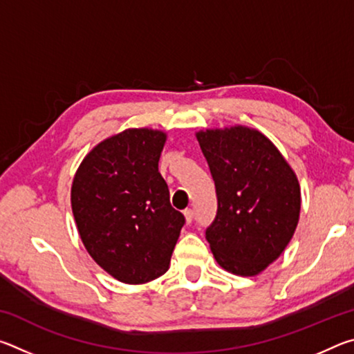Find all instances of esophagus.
<instances>
[{
  "mask_svg": "<svg viewBox=\"0 0 354 354\" xmlns=\"http://www.w3.org/2000/svg\"><path fill=\"white\" fill-rule=\"evenodd\" d=\"M184 218H185V223H190V221L194 220V211H192V209H185Z\"/></svg>",
  "mask_w": 354,
  "mask_h": 354,
  "instance_id": "esophagus-1",
  "label": "esophagus"
}]
</instances>
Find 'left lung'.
<instances>
[{"instance_id": "1", "label": "left lung", "mask_w": 354, "mask_h": 354, "mask_svg": "<svg viewBox=\"0 0 354 354\" xmlns=\"http://www.w3.org/2000/svg\"><path fill=\"white\" fill-rule=\"evenodd\" d=\"M217 190V217L206 230L221 268L256 277L283 254L295 234L301 190L274 143L234 124L195 133Z\"/></svg>"}]
</instances>
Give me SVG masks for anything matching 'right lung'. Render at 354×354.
<instances>
[{
    "label": "right lung",
    "mask_w": 354,
    "mask_h": 354,
    "mask_svg": "<svg viewBox=\"0 0 354 354\" xmlns=\"http://www.w3.org/2000/svg\"><path fill=\"white\" fill-rule=\"evenodd\" d=\"M167 133L128 128L84 156L70 192L77 232L92 259L124 284L169 270L184 215L159 173Z\"/></svg>",
    "instance_id": "add662e5"
}]
</instances>
